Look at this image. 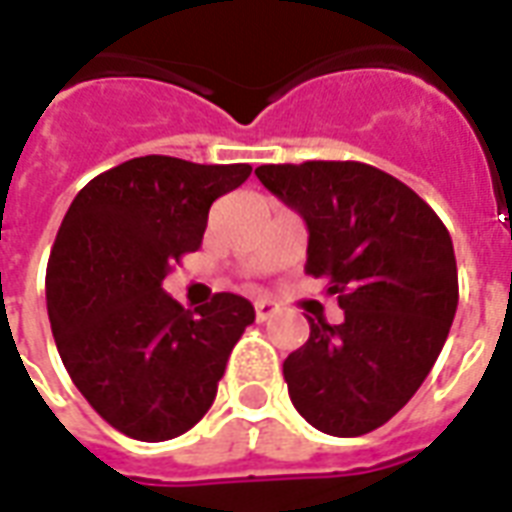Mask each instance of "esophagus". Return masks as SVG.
Returning <instances> with one entry per match:
<instances>
[{
    "instance_id": "esophagus-1",
    "label": "esophagus",
    "mask_w": 512,
    "mask_h": 512,
    "mask_svg": "<svg viewBox=\"0 0 512 512\" xmlns=\"http://www.w3.org/2000/svg\"><path fill=\"white\" fill-rule=\"evenodd\" d=\"M279 304L271 299H257L255 301V318L257 321H268L271 315H277Z\"/></svg>"
}]
</instances>
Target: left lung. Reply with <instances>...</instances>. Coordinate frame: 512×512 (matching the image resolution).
<instances>
[{"label":"left lung","mask_w":512,"mask_h":512,"mask_svg":"<svg viewBox=\"0 0 512 512\" xmlns=\"http://www.w3.org/2000/svg\"><path fill=\"white\" fill-rule=\"evenodd\" d=\"M260 183L307 224V274L345 310L310 321L285 359L293 406L329 436L381 428L439 359L458 310L452 238L428 202L362 161L263 164Z\"/></svg>","instance_id":"8db88e82"}]
</instances>
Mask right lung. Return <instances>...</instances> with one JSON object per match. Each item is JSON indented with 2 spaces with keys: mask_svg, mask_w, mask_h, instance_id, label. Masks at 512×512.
I'll return each instance as SVG.
<instances>
[{
  "mask_svg": "<svg viewBox=\"0 0 512 512\" xmlns=\"http://www.w3.org/2000/svg\"><path fill=\"white\" fill-rule=\"evenodd\" d=\"M249 164L131 158L84 186L60 224L46 307L62 365L101 417L139 441L194 428L216 397L233 345L255 321L235 293L186 310L161 282L200 249L213 200Z\"/></svg>",
  "mask_w": 512,
  "mask_h": 512,
  "instance_id": "right-lung-1",
  "label": "right lung"
}]
</instances>
